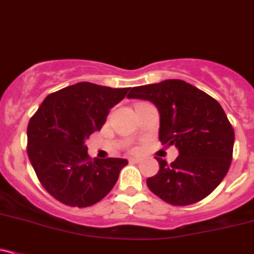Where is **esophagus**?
I'll list each match as a JSON object with an SVG mask.
<instances>
[{"mask_svg": "<svg viewBox=\"0 0 254 254\" xmlns=\"http://www.w3.org/2000/svg\"><path fill=\"white\" fill-rule=\"evenodd\" d=\"M130 163H140L141 158H137V157H132V158H129Z\"/></svg>", "mask_w": 254, "mask_h": 254, "instance_id": "esophagus-1", "label": "esophagus"}]
</instances>
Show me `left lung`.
I'll use <instances>...</instances> for the list:
<instances>
[{
  "mask_svg": "<svg viewBox=\"0 0 254 254\" xmlns=\"http://www.w3.org/2000/svg\"><path fill=\"white\" fill-rule=\"evenodd\" d=\"M129 98L148 100L161 116L159 141L179 149L169 164L156 159L159 172L148 189L173 205L199 202L214 191L230 168L235 132L218 101L183 80L132 87Z\"/></svg>",
  "mask_w": 254,
  "mask_h": 254,
  "instance_id": "obj_1",
  "label": "left lung"
}]
</instances>
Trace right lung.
<instances>
[{
    "instance_id": "1",
    "label": "right lung",
    "mask_w": 254,
    "mask_h": 254,
    "mask_svg": "<svg viewBox=\"0 0 254 254\" xmlns=\"http://www.w3.org/2000/svg\"><path fill=\"white\" fill-rule=\"evenodd\" d=\"M129 89L78 82L50 93L31 117L28 157L45 190L61 203L90 207L116 185L127 159L90 158L85 141Z\"/></svg>"
}]
</instances>
